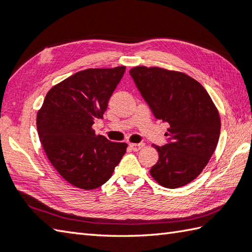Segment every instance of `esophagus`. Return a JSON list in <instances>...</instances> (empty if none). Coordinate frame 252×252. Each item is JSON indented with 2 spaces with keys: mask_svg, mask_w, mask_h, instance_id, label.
I'll return each mask as SVG.
<instances>
[{
  "mask_svg": "<svg viewBox=\"0 0 252 252\" xmlns=\"http://www.w3.org/2000/svg\"><path fill=\"white\" fill-rule=\"evenodd\" d=\"M129 147L131 148V150L139 151L140 149L144 148L145 144H144V142H139V144H136V142H131V144H129Z\"/></svg>",
  "mask_w": 252,
  "mask_h": 252,
  "instance_id": "34e87169",
  "label": "esophagus"
}]
</instances>
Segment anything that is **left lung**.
Wrapping results in <instances>:
<instances>
[{"mask_svg":"<svg viewBox=\"0 0 252 252\" xmlns=\"http://www.w3.org/2000/svg\"><path fill=\"white\" fill-rule=\"evenodd\" d=\"M129 73L156 118L169 124L168 144L153 145L159 160L150 175L168 189L187 185L214 154L220 134V112L203 85L180 71L138 65Z\"/></svg>","mask_w":252,"mask_h":252,"instance_id":"8db88e82","label":"left lung"}]
</instances>
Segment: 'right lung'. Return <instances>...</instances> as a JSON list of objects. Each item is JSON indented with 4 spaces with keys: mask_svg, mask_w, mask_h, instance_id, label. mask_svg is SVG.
<instances>
[{
    "mask_svg": "<svg viewBox=\"0 0 252 252\" xmlns=\"http://www.w3.org/2000/svg\"><path fill=\"white\" fill-rule=\"evenodd\" d=\"M125 65L79 71L52 87L37 113L42 148L57 172L73 187L99 188L112 177L127 144L96 135L94 121L103 118Z\"/></svg>",
    "mask_w": 252,
    "mask_h": 252,
    "instance_id": "add662e5",
    "label": "right lung"
}]
</instances>
